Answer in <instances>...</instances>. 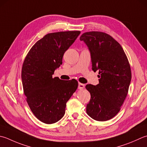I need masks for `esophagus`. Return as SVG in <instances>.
I'll return each instance as SVG.
<instances>
[{
    "mask_svg": "<svg viewBox=\"0 0 147 147\" xmlns=\"http://www.w3.org/2000/svg\"><path fill=\"white\" fill-rule=\"evenodd\" d=\"M84 88H85L84 84H83V83H78V88L80 90H82V89H83Z\"/></svg>",
    "mask_w": 147,
    "mask_h": 147,
    "instance_id": "obj_1",
    "label": "esophagus"
}]
</instances>
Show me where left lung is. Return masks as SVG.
Masks as SVG:
<instances>
[{
	"mask_svg": "<svg viewBox=\"0 0 147 147\" xmlns=\"http://www.w3.org/2000/svg\"><path fill=\"white\" fill-rule=\"evenodd\" d=\"M90 52L92 69L99 71V84L85 88L91 98L87 113L97 121H106L120 110L131 81V71L122 47L111 36L102 32H88L80 37Z\"/></svg>",
	"mask_w": 147,
	"mask_h": 147,
	"instance_id": "8db88e82",
	"label": "left lung"
}]
</instances>
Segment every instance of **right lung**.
Segmentation results:
<instances>
[{"instance_id": "obj_1", "label": "right lung", "mask_w": 147, "mask_h": 147, "mask_svg": "<svg viewBox=\"0 0 147 147\" xmlns=\"http://www.w3.org/2000/svg\"><path fill=\"white\" fill-rule=\"evenodd\" d=\"M80 34V31L48 34L35 43L25 57L22 69L24 94L31 111L43 123L51 124L64 117L66 102L78 86L76 80L65 81L52 75Z\"/></svg>"}]
</instances>
